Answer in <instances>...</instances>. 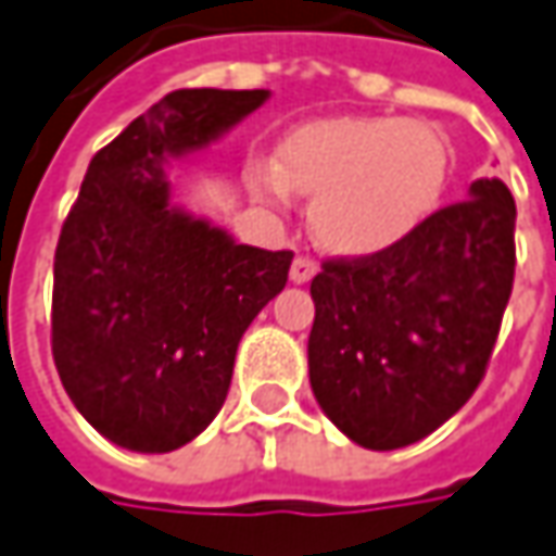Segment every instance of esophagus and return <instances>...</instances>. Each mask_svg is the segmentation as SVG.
I'll return each mask as SVG.
<instances>
[{"mask_svg":"<svg viewBox=\"0 0 556 556\" xmlns=\"http://www.w3.org/2000/svg\"><path fill=\"white\" fill-rule=\"evenodd\" d=\"M317 274V264L311 261V257H295L292 261V270H289V279L295 282V286H304V282H311Z\"/></svg>","mask_w":556,"mask_h":556,"instance_id":"1","label":"esophagus"}]
</instances>
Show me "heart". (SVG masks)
Instances as JSON below:
<instances>
[{
  "mask_svg": "<svg viewBox=\"0 0 556 556\" xmlns=\"http://www.w3.org/2000/svg\"><path fill=\"white\" fill-rule=\"evenodd\" d=\"M447 182L445 139L420 121L332 117L279 146L277 167L252 174L254 195L314 199L311 232L326 252L374 257L399 249L435 214Z\"/></svg>",
  "mask_w": 556,
  "mask_h": 556,
  "instance_id": "1",
  "label": "heart"
}]
</instances>
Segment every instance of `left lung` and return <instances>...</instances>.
<instances>
[{"label":"left lung","instance_id":"left-lung-1","mask_svg":"<svg viewBox=\"0 0 556 556\" xmlns=\"http://www.w3.org/2000/svg\"><path fill=\"white\" fill-rule=\"evenodd\" d=\"M514 227L510 189L482 177L399 249L314 277L307 376L354 445H414L470 401L510 302Z\"/></svg>","mask_w":556,"mask_h":556}]
</instances>
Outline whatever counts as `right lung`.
Returning a JSON list of instances; mask_svg holds the SVG:
<instances>
[{
  "instance_id": "add662e5",
  "label": "right lung",
  "mask_w": 556,
  "mask_h": 556,
  "mask_svg": "<svg viewBox=\"0 0 556 556\" xmlns=\"http://www.w3.org/2000/svg\"><path fill=\"white\" fill-rule=\"evenodd\" d=\"M270 89H177L89 161L55 249L52 357L109 442L167 454L230 392L242 332L277 299L292 252L239 245L170 202L167 164L202 152Z\"/></svg>"
}]
</instances>
